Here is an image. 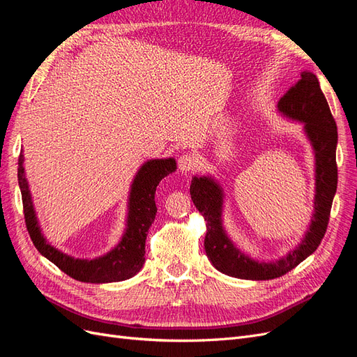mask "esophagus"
Here are the masks:
<instances>
[{"label":"esophagus","mask_w":357,"mask_h":357,"mask_svg":"<svg viewBox=\"0 0 357 357\" xmlns=\"http://www.w3.org/2000/svg\"><path fill=\"white\" fill-rule=\"evenodd\" d=\"M197 162L198 160L193 158L192 155H188V153L186 155H181L178 158V169H180V172H185V174H188V172L195 169V167L198 165Z\"/></svg>","instance_id":"34e87169"}]
</instances>
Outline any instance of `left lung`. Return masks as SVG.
Returning a JSON list of instances; mask_svg holds the SVG:
<instances>
[{"label":"left lung","mask_w":357,"mask_h":357,"mask_svg":"<svg viewBox=\"0 0 357 357\" xmlns=\"http://www.w3.org/2000/svg\"><path fill=\"white\" fill-rule=\"evenodd\" d=\"M283 117L302 125L314 153V202L308 229L295 248L275 261H259L236 245L223 225L225 190L215 177L193 176L190 198L207 226L204 247L218 271L243 280L282 277L316 252L325 236L332 201L337 192L338 132L316 74L302 71L301 80L277 104Z\"/></svg>","instance_id":"left-lung-1"}]
</instances>
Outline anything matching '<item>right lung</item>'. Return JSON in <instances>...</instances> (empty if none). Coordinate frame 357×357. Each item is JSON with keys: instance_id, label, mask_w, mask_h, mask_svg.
Listing matches in <instances>:
<instances>
[{"instance_id": "right-lung-1", "label": "right lung", "mask_w": 357, "mask_h": 357, "mask_svg": "<svg viewBox=\"0 0 357 357\" xmlns=\"http://www.w3.org/2000/svg\"><path fill=\"white\" fill-rule=\"evenodd\" d=\"M25 156L20 152L17 180L22 193L25 222L37 250L61 271L83 283H114L134 277L146 261V238L156 218L155 192L159 181L177 169L174 158L149 159L138 168L128 193L125 229L110 252L93 259L74 257L52 245L43 234L25 174Z\"/></svg>"}]
</instances>
